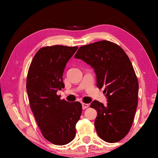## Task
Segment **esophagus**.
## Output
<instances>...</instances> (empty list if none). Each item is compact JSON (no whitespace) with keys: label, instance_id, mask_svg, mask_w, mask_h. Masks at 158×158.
<instances>
[{"label":"esophagus","instance_id":"esophagus-1","mask_svg":"<svg viewBox=\"0 0 158 158\" xmlns=\"http://www.w3.org/2000/svg\"><path fill=\"white\" fill-rule=\"evenodd\" d=\"M89 106V104H88V103H82V107H83V109H85L88 108Z\"/></svg>","mask_w":158,"mask_h":158}]
</instances>
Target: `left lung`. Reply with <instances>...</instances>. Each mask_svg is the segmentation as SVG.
<instances>
[{
  "mask_svg": "<svg viewBox=\"0 0 158 158\" xmlns=\"http://www.w3.org/2000/svg\"><path fill=\"white\" fill-rule=\"evenodd\" d=\"M94 69L97 87L104 88L107 104L94 101L95 127L107 142H117L130 130L138 103L139 83L129 58L122 47L103 40L83 45L74 56Z\"/></svg>",
  "mask_w": 158,
  "mask_h": 158,
  "instance_id": "1",
  "label": "left lung"
}]
</instances>
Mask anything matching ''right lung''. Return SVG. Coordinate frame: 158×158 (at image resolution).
<instances>
[{
    "instance_id": "1",
    "label": "right lung",
    "mask_w": 158,
    "mask_h": 158,
    "mask_svg": "<svg viewBox=\"0 0 158 158\" xmlns=\"http://www.w3.org/2000/svg\"><path fill=\"white\" fill-rule=\"evenodd\" d=\"M77 47L54 45L39 49L28 71L27 90L36 122L45 139L64 145L74 139L82 113L78 101L61 100L57 92L64 88L62 75Z\"/></svg>"
}]
</instances>
